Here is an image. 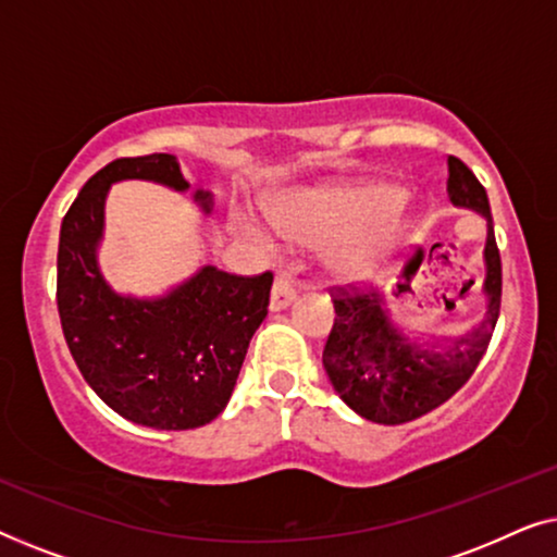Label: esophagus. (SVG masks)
Returning a JSON list of instances; mask_svg holds the SVG:
<instances>
[{
  "instance_id": "34e87169",
  "label": "esophagus",
  "mask_w": 557,
  "mask_h": 557,
  "mask_svg": "<svg viewBox=\"0 0 557 557\" xmlns=\"http://www.w3.org/2000/svg\"><path fill=\"white\" fill-rule=\"evenodd\" d=\"M294 299H296V288L292 281H288L286 276H276V281H273V286H271V304H269L271 311L286 309Z\"/></svg>"
}]
</instances>
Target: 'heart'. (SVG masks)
I'll return each mask as SVG.
<instances>
[{"label": "heart", "mask_w": 557, "mask_h": 557, "mask_svg": "<svg viewBox=\"0 0 557 557\" xmlns=\"http://www.w3.org/2000/svg\"><path fill=\"white\" fill-rule=\"evenodd\" d=\"M276 223L294 238L349 235L334 248L332 265L347 278H370L398 248L406 233V212L393 187H330L278 205Z\"/></svg>", "instance_id": "b5f03b06"}]
</instances>
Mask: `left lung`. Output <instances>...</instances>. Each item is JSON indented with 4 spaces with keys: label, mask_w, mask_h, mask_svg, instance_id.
<instances>
[{
    "label": "left lung",
    "mask_w": 557,
    "mask_h": 557,
    "mask_svg": "<svg viewBox=\"0 0 557 557\" xmlns=\"http://www.w3.org/2000/svg\"><path fill=\"white\" fill-rule=\"evenodd\" d=\"M446 189L454 205L476 210L486 218V317L474 332L454 339L444 349H423L395 330L383 294H364L355 286L330 288L337 317L322 352L324 370L339 398L372 423H408L444 406L474 375L497 324L502 261L494 240L490 197L459 157H448ZM400 292L403 286H398Z\"/></svg>",
    "instance_id": "1"
}]
</instances>
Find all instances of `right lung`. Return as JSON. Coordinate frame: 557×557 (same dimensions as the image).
Returning a JSON list of instances; mask_svg holds the SVG:
<instances>
[{"label": "right lung", "instance_id": "obj_1", "mask_svg": "<svg viewBox=\"0 0 557 557\" xmlns=\"http://www.w3.org/2000/svg\"><path fill=\"white\" fill-rule=\"evenodd\" d=\"M121 180L185 193L172 154L113 159L75 197L60 225L58 314L81 375L111 410L157 431L210 423L231 400L250 337L269 314L273 273L235 276L202 265L162 299L111 292L98 271L103 202ZM195 200L210 212V193Z\"/></svg>", "mask_w": 557, "mask_h": 557}]
</instances>
